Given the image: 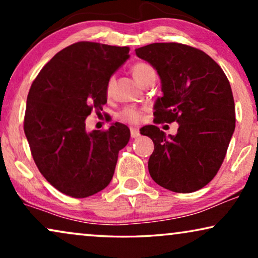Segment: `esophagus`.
Instances as JSON below:
<instances>
[{"instance_id":"esophagus-1","label":"esophagus","mask_w":258,"mask_h":258,"mask_svg":"<svg viewBox=\"0 0 258 258\" xmlns=\"http://www.w3.org/2000/svg\"><path fill=\"white\" fill-rule=\"evenodd\" d=\"M130 135H132L133 139H136V137L140 136V130L139 128H135V126H132L130 128Z\"/></svg>"}]
</instances>
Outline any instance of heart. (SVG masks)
Instances as JSON below:
<instances>
[{"label": "heart", "mask_w": 258, "mask_h": 258, "mask_svg": "<svg viewBox=\"0 0 258 258\" xmlns=\"http://www.w3.org/2000/svg\"><path fill=\"white\" fill-rule=\"evenodd\" d=\"M132 73H133V76L135 77V80L141 84V86H142L147 80L151 79V77H156L155 69L149 64V63H146V62L135 63L132 68ZM111 84H112V79L109 81L107 84V94H110ZM142 116H143V109L130 105V107H126L123 109L122 111H119L118 118L121 119L122 122L130 123V124H136V123H140L142 121Z\"/></svg>", "instance_id": "1"}]
</instances>
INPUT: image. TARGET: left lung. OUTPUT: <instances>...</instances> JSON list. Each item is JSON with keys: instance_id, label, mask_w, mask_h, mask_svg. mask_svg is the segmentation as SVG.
I'll return each mask as SVG.
<instances>
[{"instance_id": "1", "label": "left lung", "mask_w": 258, "mask_h": 258, "mask_svg": "<svg viewBox=\"0 0 258 258\" xmlns=\"http://www.w3.org/2000/svg\"><path fill=\"white\" fill-rule=\"evenodd\" d=\"M156 69L163 96L155 102L154 122H177L175 136L156 125L142 135L155 149L148 162L151 178L174 192L202 189L217 174L235 130L230 83L206 52L181 43H153L135 49Z\"/></svg>"}]
</instances>
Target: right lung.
<instances>
[{
  "label": "right lung",
  "instance_id": "right-lung-1",
  "mask_svg": "<svg viewBox=\"0 0 258 258\" xmlns=\"http://www.w3.org/2000/svg\"><path fill=\"white\" fill-rule=\"evenodd\" d=\"M129 47L77 42L38 74L27 97L24 134L38 170L66 195L84 199L110 183L130 130L116 122L87 133L86 118L107 103V84Z\"/></svg>",
  "mask_w": 258,
  "mask_h": 258
}]
</instances>
